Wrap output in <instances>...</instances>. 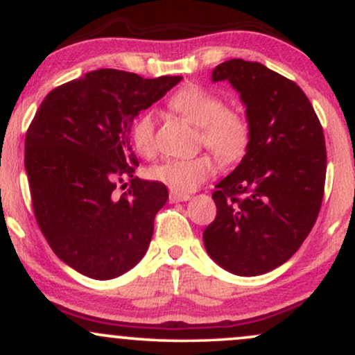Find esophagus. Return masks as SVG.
Here are the masks:
<instances>
[{
    "instance_id": "34e87169",
    "label": "esophagus",
    "mask_w": 355,
    "mask_h": 355,
    "mask_svg": "<svg viewBox=\"0 0 355 355\" xmlns=\"http://www.w3.org/2000/svg\"><path fill=\"white\" fill-rule=\"evenodd\" d=\"M190 200L189 193H177V191H170V202H187Z\"/></svg>"
}]
</instances>
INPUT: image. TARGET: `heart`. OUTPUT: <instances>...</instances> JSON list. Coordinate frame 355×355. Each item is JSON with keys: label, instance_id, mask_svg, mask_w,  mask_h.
I'll list each match as a JSON object with an SVG mask.
<instances>
[{"label": "heart", "instance_id": "heart-1", "mask_svg": "<svg viewBox=\"0 0 355 355\" xmlns=\"http://www.w3.org/2000/svg\"><path fill=\"white\" fill-rule=\"evenodd\" d=\"M170 107L198 126V144L209 148L223 164H234L247 152L250 126L245 116L227 108L222 98L198 87L178 89L170 98ZM132 144L140 155L155 152V115L145 110L138 115L130 130ZM215 172L209 155L190 158H166L150 166L148 177L160 182L177 193L197 190Z\"/></svg>", "mask_w": 355, "mask_h": 355}]
</instances>
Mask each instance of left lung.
Listing matches in <instances>:
<instances>
[{
    "label": "left lung",
    "instance_id": "1",
    "mask_svg": "<svg viewBox=\"0 0 355 355\" xmlns=\"http://www.w3.org/2000/svg\"><path fill=\"white\" fill-rule=\"evenodd\" d=\"M247 110L250 141L237 168L215 185L217 217L207 252L235 275L274 270L311 234L324 198L327 152L322 125L297 83L262 63L234 58L211 71Z\"/></svg>",
    "mask_w": 355,
    "mask_h": 355
}]
</instances>
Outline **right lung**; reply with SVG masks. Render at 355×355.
<instances>
[{
    "mask_svg": "<svg viewBox=\"0 0 355 355\" xmlns=\"http://www.w3.org/2000/svg\"><path fill=\"white\" fill-rule=\"evenodd\" d=\"M180 80L103 68L51 89L40 105L24 144L31 203L51 250L80 274L115 279L144 259L168 190L133 175L130 130ZM120 182L129 189L116 196Z\"/></svg>",
    "mask_w": 355,
    "mask_h": 355,
    "instance_id": "right-lung-1",
    "label": "right lung"
}]
</instances>
